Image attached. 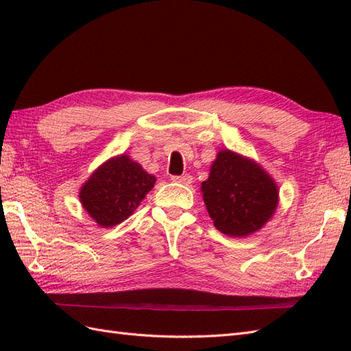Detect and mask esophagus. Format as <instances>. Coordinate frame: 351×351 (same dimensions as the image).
Listing matches in <instances>:
<instances>
[{
  "mask_svg": "<svg viewBox=\"0 0 351 351\" xmlns=\"http://www.w3.org/2000/svg\"><path fill=\"white\" fill-rule=\"evenodd\" d=\"M172 181L178 182V184H182V185H190L193 182V178L190 175H181V176H172Z\"/></svg>",
  "mask_w": 351,
  "mask_h": 351,
  "instance_id": "34e87169",
  "label": "esophagus"
}]
</instances>
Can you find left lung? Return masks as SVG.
Returning a JSON list of instances; mask_svg holds the SVG:
<instances>
[{"mask_svg": "<svg viewBox=\"0 0 351 351\" xmlns=\"http://www.w3.org/2000/svg\"><path fill=\"white\" fill-rule=\"evenodd\" d=\"M202 193L214 226L233 238L262 229L278 206V186L266 170L229 149L218 152Z\"/></svg>", "mask_w": 351, "mask_h": 351, "instance_id": "obj_1", "label": "left lung"}]
</instances>
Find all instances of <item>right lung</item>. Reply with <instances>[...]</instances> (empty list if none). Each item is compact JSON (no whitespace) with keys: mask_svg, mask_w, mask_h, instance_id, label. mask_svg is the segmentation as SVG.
<instances>
[{"mask_svg":"<svg viewBox=\"0 0 351 351\" xmlns=\"http://www.w3.org/2000/svg\"><path fill=\"white\" fill-rule=\"evenodd\" d=\"M156 181V176L146 173L138 162L122 154L103 162L89 176L79 199L97 224L113 227L134 213Z\"/></svg>","mask_w":351,"mask_h":351,"instance_id":"1","label":"right lung"}]
</instances>
